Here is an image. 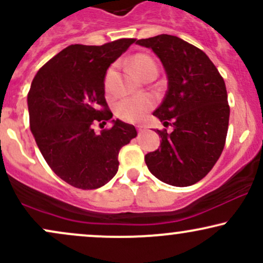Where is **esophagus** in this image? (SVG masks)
<instances>
[{
	"instance_id": "34e87169",
	"label": "esophagus",
	"mask_w": 263,
	"mask_h": 263,
	"mask_svg": "<svg viewBox=\"0 0 263 263\" xmlns=\"http://www.w3.org/2000/svg\"><path fill=\"white\" fill-rule=\"evenodd\" d=\"M137 129L138 132H143L146 129V126H137Z\"/></svg>"
}]
</instances>
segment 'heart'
<instances>
[{
	"label": "heart",
	"instance_id": "obj_1",
	"mask_svg": "<svg viewBox=\"0 0 263 263\" xmlns=\"http://www.w3.org/2000/svg\"><path fill=\"white\" fill-rule=\"evenodd\" d=\"M128 64L134 69V71L141 79H143L148 74H158V66L152 57L147 54H135L128 60ZM115 77L114 68H110L105 75V87L107 91H110L111 84H112ZM155 106V101L152 98L146 95L132 96L125 100L120 101L116 106V115L123 121L127 122H140L144 119L146 114L152 110Z\"/></svg>",
	"mask_w": 263,
	"mask_h": 263
}]
</instances>
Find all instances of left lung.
I'll list each match as a JSON object with an SVG mask.
<instances>
[{
  "label": "left lung",
  "mask_w": 263,
  "mask_h": 263,
  "mask_svg": "<svg viewBox=\"0 0 263 263\" xmlns=\"http://www.w3.org/2000/svg\"><path fill=\"white\" fill-rule=\"evenodd\" d=\"M136 43L151 48L164 66L168 90L153 115L173 127L172 132L157 129L161 146L144 161L162 182L193 185L209 173L224 149L230 117L225 81L203 50L176 35Z\"/></svg>",
  "instance_id": "8db88e82"
}]
</instances>
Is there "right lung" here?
Instances as JSON below:
<instances>
[{
    "label": "right lung",
    "instance_id": "right-lung-1",
    "mask_svg": "<svg viewBox=\"0 0 263 263\" xmlns=\"http://www.w3.org/2000/svg\"><path fill=\"white\" fill-rule=\"evenodd\" d=\"M135 41L71 44L48 60L32 81V134L48 165L75 188L96 189L112 179L120 149L137 136L134 125L120 120L100 134L93 131L112 117L105 99L106 70Z\"/></svg>",
    "mask_w": 263,
    "mask_h": 263
}]
</instances>
